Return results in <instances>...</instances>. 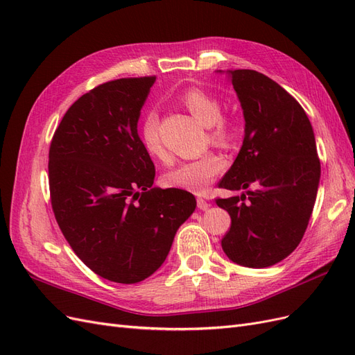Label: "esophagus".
Instances as JSON below:
<instances>
[{"label": "esophagus", "instance_id": "obj_1", "mask_svg": "<svg viewBox=\"0 0 355 355\" xmlns=\"http://www.w3.org/2000/svg\"><path fill=\"white\" fill-rule=\"evenodd\" d=\"M197 206H198L200 210H207V209L210 207V202H209L206 198L198 197V198H197Z\"/></svg>", "mask_w": 355, "mask_h": 355}]
</instances>
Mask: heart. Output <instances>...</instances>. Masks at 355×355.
<instances>
[{"label":"heart","instance_id":"obj_1","mask_svg":"<svg viewBox=\"0 0 355 355\" xmlns=\"http://www.w3.org/2000/svg\"><path fill=\"white\" fill-rule=\"evenodd\" d=\"M180 103L194 115L197 120L207 127L209 139L216 145H228L235 133V125L231 118L222 115V105L218 98L209 92L191 87L180 94ZM141 142L145 151L157 158L167 159L166 149L158 136V115L154 111L145 114L139 128ZM223 167V159L219 154L209 151L197 158L184 161L175 168L168 170L163 176V184L171 188L202 192Z\"/></svg>","mask_w":355,"mask_h":355}]
</instances>
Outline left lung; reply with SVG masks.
I'll return each mask as SVG.
<instances>
[{
  "label": "left lung",
  "instance_id": "1",
  "mask_svg": "<svg viewBox=\"0 0 355 355\" xmlns=\"http://www.w3.org/2000/svg\"><path fill=\"white\" fill-rule=\"evenodd\" d=\"M230 77L245 128L219 188L245 192L216 200L231 216L222 249L235 263L266 268L292 253L306 231L321 171L315 137L304 108L280 84L252 69Z\"/></svg>",
  "mask_w": 355,
  "mask_h": 355
}]
</instances>
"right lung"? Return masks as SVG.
<instances>
[{
	"label": "right lung",
	"instance_id": "1",
	"mask_svg": "<svg viewBox=\"0 0 355 355\" xmlns=\"http://www.w3.org/2000/svg\"><path fill=\"white\" fill-rule=\"evenodd\" d=\"M155 77L103 83L75 101L53 135L49 185L62 234L93 272L133 284L163 265L196 197L153 188L155 167L137 133Z\"/></svg>",
	"mask_w": 355,
	"mask_h": 355
}]
</instances>
